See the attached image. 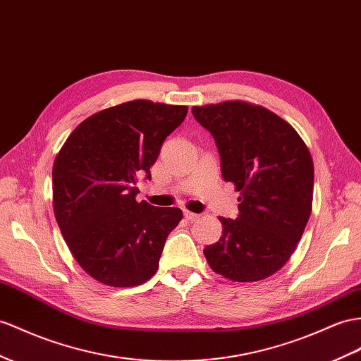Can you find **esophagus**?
Returning a JSON list of instances; mask_svg holds the SVG:
<instances>
[{"mask_svg": "<svg viewBox=\"0 0 361 361\" xmlns=\"http://www.w3.org/2000/svg\"><path fill=\"white\" fill-rule=\"evenodd\" d=\"M184 216H186V219L190 221V223L200 219V215L198 214H193V212H190V210H184Z\"/></svg>", "mask_w": 361, "mask_h": 361, "instance_id": "1", "label": "esophagus"}]
</instances>
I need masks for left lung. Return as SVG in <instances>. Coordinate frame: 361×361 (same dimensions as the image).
Masks as SVG:
<instances>
[{"label":"left lung","mask_w":361,"mask_h":361,"mask_svg":"<svg viewBox=\"0 0 361 361\" xmlns=\"http://www.w3.org/2000/svg\"><path fill=\"white\" fill-rule=\"evenodd\" d=\"M192 113L215 138L223 178L241 192L239 216H219L223 235L204 248L206 259L226 279L262 281L290 259L310 219L308 146L282 117L250 102L226 100Z\"/></svg>","instance_id":"1"}]
</instances>
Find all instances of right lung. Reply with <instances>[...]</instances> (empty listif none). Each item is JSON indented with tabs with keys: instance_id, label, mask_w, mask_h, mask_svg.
<instances>
[{
	"instance_id": "obj_1",
	"label": "right lung",
	"mask_w": 361,
	"mask_h": 361,
	"mask_svg": "<svg viewBox=\"0 0 361 361\" xmlns=\"http://www.w3.org/2000/svg\"><path fill=\"white\" fill-rule=\"evenodd\" d=\"M188 106L131 100L76 126L53 164V209L71 255L92 279L135 286L159 269L178 207L137 202L138 175L151 178L161 145Z\"/></svg>"
}]
</instances>
